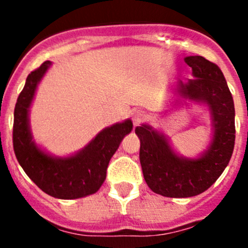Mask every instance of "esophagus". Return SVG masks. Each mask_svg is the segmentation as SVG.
Listing matches in <instances>:
<instances>
[{
  "mask_svg": "<svg viewBox=\"0 0 248 248\" xmlns=\"http://www.w3.org/2000/svg\"><path fill=\"white\" fill-rule=\"evenodd\" d=\"M132 120H133L134 126H138L139 124H141V122L145 120V112L142 111V110H137V111L133 112Z\"/></svg>",
  "mask_w": 248,
  "mask_h": 248,
  "instance_id": "obj_1",
  "label": "esophagus"
}]
</instances>
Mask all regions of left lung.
Instances as JSON below:
<instances>
[{"mask_svg": "<svg viewBox=\"0 0 248 248\" xmlns=\"http://www.w3.org/2000/svg\"><path fill=\"white\" fill-rule=\"evenodd\" d=\"M185 62L194 79L180 82L181 93L205 102L211 110L215 136L209 150L198 159L181 158L163 136L149 126L136 127L145 181L155 193L169 198H187L206 191L228 166L235 144L234 102L222 71L202 56H188Z\"/></svg>", "mask_w": 248, "mask_h": 248, "instance_id": "obj_1", "label": "left lung"}]
</instances>
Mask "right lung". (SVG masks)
Wrapping results in <instances>:
<instances>
[{"instance_id":"1","label":"right lung","mask_w":248,"mask_h":248,"mask_svg":"<svg viewBox=\"0 0 248 248\" xmlns=\"http://www.w3.org/2000/svg\"><path fill=\"white\" fill-rule=\"evenodd\" d=\"M46 61L27 76L14 109L13 147L19 164L27 176L49 196L77 199L96 193L107 176L112 155L124 137L132 131L131 120L102 131L82 151L68 158H52L32 141L29 127V108L37 84L49 68Z\"/></svg>"}]
</instances>
